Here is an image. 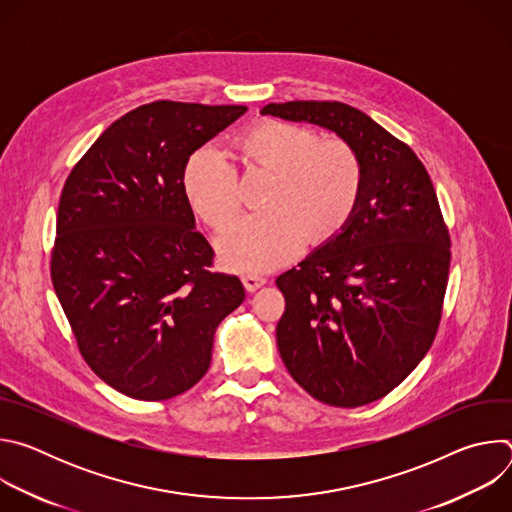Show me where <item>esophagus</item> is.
<instances>
[{"instance_id": "34e87169", "label": "esophagus", "mask_w": 512, "mask_h": 512, "mask_svg": "<svg viewBox=\"0 0 512 512\" xmlns=\"http://www.w3.org/2000/svg\"><path fill=\"white\" fill-rule=\"evenodd\" d=\"M265 283H267V279L261 277V275H243V285H245L247 291H255Z\"/></svg>"}]
</instances>
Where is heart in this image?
<instances>
[{
	"label": "heart",
	"mask_w": 512,
	"mask_h": 512,
	"mask_svg": "<svg viewBox=\"0 0 512 512\" xmlns=\"http://www.w3.org/2000/svg\"><path fill=\"white\" fill-rule=\"evenodd\" d=\"M249 164L275 170L269 210L245 214L216 241L223 263L235 271H271L294 259L312 241L338 235L356 212L364 172L358 154L342 139H324L298 123L265 121L241 139ZM184 188L194 210L223 227L243 202L239 170L218 145L192 154Z\"/></svg>",
	"instance_id": "heart-1"
}]
</instances>
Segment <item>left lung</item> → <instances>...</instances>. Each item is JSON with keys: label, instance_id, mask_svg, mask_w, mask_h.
<instances>
[{"label": "left lung", "instance_id": "1", "mask_svg": "<svg viewBox=\"0 0 512 512\" xmlns=\"http://www.w3.org/2000/svg\"><path fill=\"white\" fill-rule=\"evenodd\" d=\"M261 115L334 131L364 182L348 225L275 283L277 348L294 381L334 407L391 393L427 354L442 320L450 235L425 166L407 143L346 103H269Z\"/></svg>", "mask_w": 512, "mask_h": 512}]
</instances>
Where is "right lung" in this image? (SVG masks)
<instances>
[{
	"mask_svg": "<svg viewBox=\"0 0 512 512\" xmlns=\"http://www.w3.org/2000/svg\"><path fill=\"white\" fill-rule=\"evenodd\" d=\"M243 105L156 101L111 123L64 182L50 275L93 373L139 401L208 371L216 326L245 300L214 273L184 188L190 156Z\"/></svg>",
	"mask_w": 512,
	"mask_h": 512,
	"instance_id": "add662e5",
	"label": "right lung"
}]
</instances>
